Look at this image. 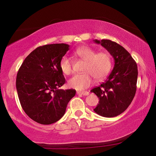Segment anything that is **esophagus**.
Returning <instances> with one entry per match:
<instances>
[{"instance_id": "esophagus-1", "label": "esophagus", "mask_w": 156, "mask_h": 156, "mask_svg": "<svg viewBox=\"0 0 156 156\" xmlns=\"http://www.w3.org/2000/svg\"><path fill=\"white\" fill-rule=\"evenodd\" d=\"M89 92L87 91H77V94L78 95H83V96H88Z\"/></svg>"}]
</instances>
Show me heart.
Segmentation results:
<instances>
[{
	"label": "heart",
	"mask_w": 156,
	"mask_h": 156,
	"mask_svg": "<svg viewBox=\"0 0 156 156\" xmlns=\"http://www.w3.org/2000/svg\"><path fill=\"white\" fill-rule=\"evenodd\" d=\"M73 54L76 57L85 61L83 73L76 74L68 80L69 87L83 90L93 84L94 79L101 81L107 77L112 68V59L111 54L107 51L98 53L89 46H83L76 49ZM60 68L65 75L72 73V65L69 58L67 56L62 57L60 61Z\"/></svg>",
	"instance_id": "heart-1"
}]
</instances>
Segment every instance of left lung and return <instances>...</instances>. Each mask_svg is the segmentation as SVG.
<instances>
[{"mask_svg": "<svg viewBox=\"0 0 156 156\" xmlns=\"http://www.w3.org/2000/svg\"><path fill=\"white\" fill-rule=\"evenodd\" d=\"M94 42L110 53L115 65L107 80L91 90L100 99L94 110L103 117H115L127 109L135 96L138 67L130 54L115 42L107 39Z\"/></svg>", "mask_w": 156, "mask_h": 156, "instance_id": "obj_1", "label": "left lung"}]
</instances>
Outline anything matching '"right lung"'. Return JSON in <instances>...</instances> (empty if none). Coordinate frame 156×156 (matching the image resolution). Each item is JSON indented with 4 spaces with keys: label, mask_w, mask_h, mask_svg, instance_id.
Segmentation results:
<instances>
[{
    "label": "right lung",
    "mask_w": 156,
    "mask_h": 156,
    "mask_svg": "<svg viewBox=\"0 0 156 156\" xmlns=\"http://www.w3.org/2000/svg\"><path fill=\"white\" fill-rule=\"evenodd\" d=\"M64 43L40 46L26 57L16 81L21 107L31 119L50 125L64 115L75 89L58 88L65 83L60 61L69 49Z\"/></svg>",
    "instance_id": "obj_1"
}]
</instances>
